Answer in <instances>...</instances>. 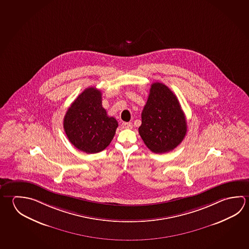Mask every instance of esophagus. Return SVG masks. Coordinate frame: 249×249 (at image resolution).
I'll list each match as a JSON object with an SVG mask.
<instances>
[{
    "instance_id": "34e87169",
    "label": "esophagus",
    "mask_w": 249,
    "mask_h": 249,
    "mask_svg": "<svg viewBox=\"0 0 249 249\" xmlns=\"http://www.w3.org/2000/svg\"><path fill=\"white\" fill-rule=\"evenodd\" d=\"M122 127L125 129H131L133 127V125L131 123H122Z\"/></svg>"
}]
</instances>
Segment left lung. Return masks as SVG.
Masks as SVG:
<instances>
[{
	"mask_svg": "<svg viewBox=\"0 0 249 249\" xmlns=\"http://www.w3.org/2000/svg\"><path fill=\"white\" fill-rule=\"evenodd\" d=\"M138 130L145 145L157 154L170 152L182 142L186 119L178 98L165 85H151Z\"/></svg>",
	"mask_w": 249,
	"mask_h": 249,
	"instance_id": "obj_1",
	"label": "left lung"
}]
</instances>
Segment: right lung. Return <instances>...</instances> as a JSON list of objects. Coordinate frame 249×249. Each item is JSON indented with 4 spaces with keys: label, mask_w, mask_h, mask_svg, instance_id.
Masks as SVG:
<instances>
[{
    "label": "right lung",
    "mask_w": 249,
    "mask_h": 249,
    "mask_svg": "<svg viewBox=\"0 0 249 249\" xmlns=\"http://www.w3.org/2000/svg\"><path fill=\"white\" fill-rule=\"evenodd\" d=\"M101 92L84 90L67 110L64 129L75 148L88 154L104 150L114 138L118 123L102 107Z\"/></svg>",
    "instance_id": "right-lung-1"
}]
</instances>
